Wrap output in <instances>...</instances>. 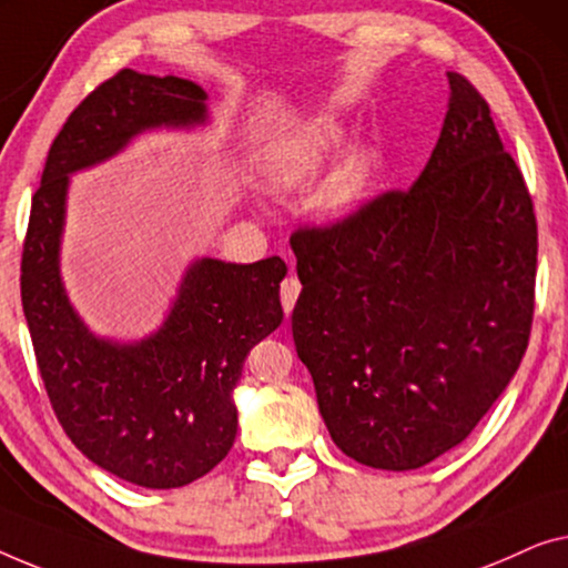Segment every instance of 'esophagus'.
<instances>
[{
  "label": "esophagus",
  "instance_id": "obj_1",
  "mask_svg": "<svg viewBox=\"0 0 568 568\" xmlns=\"http://www.w3.org/2000/svg\"><path fill=\"white\" fill-rule=\"evenodd\" d=\"M298 295H301V283H298V277H285L283 281V285H281V301H283V308H285V314H291L293 311V306H295V301H298Z\"/></svg>",
  "mask_w": 568,
  "mask_h": 568
}]
</instances>
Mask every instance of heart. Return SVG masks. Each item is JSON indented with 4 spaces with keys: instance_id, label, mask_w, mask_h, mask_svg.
<instances>
[{
    "instance_id": "heart-1",
    "label": "heart",
    "mask_w": 568,
    "mask_h": 568,
    "mask_svg": "<svg viewBox=\"0 0 568 568\" xmlns=\"http://www.w3.org/2000/svg\"><path fill=\"white\" fill-rule=\"evenodd\" d=\"M347 131L337 118H316L277 133L262 151V172L275 187H298L314 180L339 149ZM373 180V154L357 149L318 190V205L326 215H347L363 203Z\"/></svg>"
}]
</instances>
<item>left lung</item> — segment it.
Masks as SVG:
<instances>
[{
    "label": "left lung",
    "instance_id": "left-lung-1",
    "mask_svg": "<svg viewBox=\"0 0 568 568\" xmlns=\"http://www.w3.org/2000/svg\"><path fill=\"white\" fill-rule=\"evenodd\" d=\"M447 82L440 139L409 190L291 236L295 353L332 440L371 468H422L466 440L530 339L532 197L486 100L455 71Z\"/></svg>",
    "mask_w": 568,
    "mask_h": 568
}]
</instances>
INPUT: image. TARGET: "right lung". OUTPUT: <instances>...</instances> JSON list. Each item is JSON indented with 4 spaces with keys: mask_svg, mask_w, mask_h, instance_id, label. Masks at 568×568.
<instances>
[{
    "mask_svg": "<svg viewBox=\"0 0 568 568\" xmlns=\"http://www.w3.org/2000/svg\"><path fill=\"white\" fill-rule=\"evenodd\" d=\"M205 121L190 79L121 69L67 118L48 151L22 244L20 293L38 371L63 433L92 463L146 489H178L226 458L234 388L250 349L283 322L281 257L234 265L203 257L151 337L98 339L59 273L69 174L105 162L133 135Z\"/></svg>",
    "mask_w": 568,
    "mask_h": 568,
    "instance_id": "obj_1",
    "label": "right lung"
}]
</instances>
